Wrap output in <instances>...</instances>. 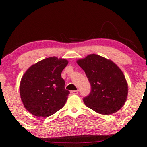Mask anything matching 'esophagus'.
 <instances>
[{
  "mask_svg": "<svg viewBox=\"0 0 147 147\" xmlns=\"http://www.w3.org/2000/svg\"><path fill=\"white\" fill-rule=\"evenodd\" d=\"M79 92V90H72L71 91V94H78Z\"/></svg>",
  "mask_w": 147,
  "mask_h": 147,
  "instance_id": "obj_1",
  "label": "esophagus"
}]
</instances>
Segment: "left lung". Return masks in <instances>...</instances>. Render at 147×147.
<instances>
[{
    "label": "left lung",
    "mask_w": 147,
    "mask_h": 147,
    "mask_svg": "<svg viewBox=\"0 0 147 147\" xmlns=\"http://www.w3.org/2000/svg\"><path fill=\"white\" fill-rule=\"evenodd\" d=\"M77 62L91 86L90 94L83 98L85 104L105 115L118 111L126 102L128 90L121 69L113 62L95 54Z\"/></svg>",
    "instance_id": "1"
}]
</instances>
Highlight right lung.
Segmentation results:
<instances>
[{
    "label": "right lung",
    "mask_w": 147,
    "mask_h": 147,
    "mask_svg": "<svg viewBox=\"0 0 147 147\" xmlns=\"http://www.w3.org/2000/svg\"><path fill=\"white\" fill-rule=\"evenodd\" d=\"M68 63L66 59L49 57L26 70L19 91L24 106L31 114L47 117L63 107L69 92L65 89L61 73Z\"/></svg>",
    "instance_id": "obj_1"
}]
</instances>
